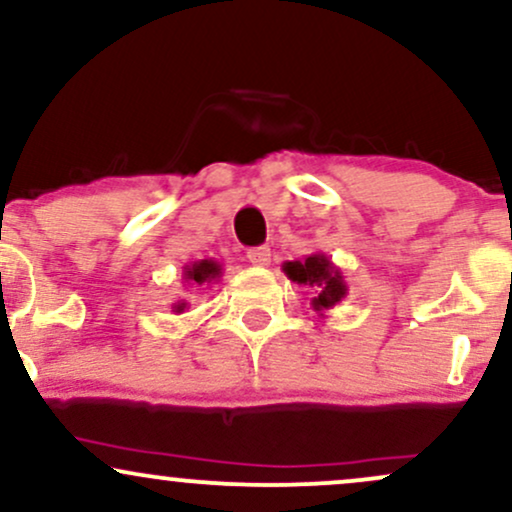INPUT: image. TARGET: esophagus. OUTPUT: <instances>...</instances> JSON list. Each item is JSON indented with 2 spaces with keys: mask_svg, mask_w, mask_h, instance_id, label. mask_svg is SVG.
Wrapping results in <instances>:
<instances>
[{
  "mask_svg": "<svg viewBox=\"0 0 512 512\" xmlns=\"http://www.w3.org/2000/svg\"><path fill=\"white\" fill-rule=\"evenodd\" d=\"M248 262L257 264V267H264V264L272 262V250H269V248H252V250H248Z\"/></svg>",
  "mask_w": 512,
  "mask_h": 512,
  "instance_id": "obj_1",
  "label": "esophagus"
}]
</instances>
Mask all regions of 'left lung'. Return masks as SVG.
I'll return each instance as SVG.
<instances>
[{"mask_svg": "<svg viewBox=\"0 0 512 512\" xmlns=\"http://www.w3.org/2000/svg\"><path fill=\"white\" fill-rule=\"evenodd\" d=\"M281 269L298 286L310 289V293H313L310 305H313L317 317H325L327 310H332L342 298H346V291H349L342 269L322 252H313L305 260L284 262Z\"/></svg>", "mask_w": 512, "mask_h": 512, "instance_id": "left-lung-1", "label": "left lung"}]
</instances>
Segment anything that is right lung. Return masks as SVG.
Instances as JSON below:
<instances>
[{
  "mask_svg": "<svg viewBox=\"0 0 512 512\" xmlns=\"http://www.w3.org/2000/svg\"><path fill=\"white\" fill-rule=\"evenodd\" d=\"M223 274L221 264L216 260H197V262H190L182 267V286H185L187 291H197V286H211L219 281V276ZM190 308V303L185 301V298H180V301L173 303V313H185V310Z\"/></svg>",
  "mask_w": 512,
  "mask_h": 512,
  "instance_id": "add662e5",
  "label": "right lung"
}]
</instances>
